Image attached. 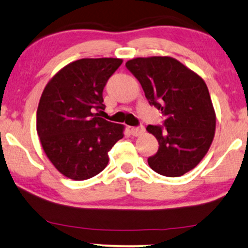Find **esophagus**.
<instances>
[{
	"label": "esophagus",
	"instance_id": "obj_1",
	"mask_svg": "<svg viewBox=\"0 0 248 248\" xmlns=\"http://www.w3.org/2000/svg\"><path fill=\"white\" fill-rule=\"evenodd\" d=\"M131 133H132L133 137H139V136H141V134L145 133V127H143V126L132 127V129H131Z\"/></svg>",
	"mask_w": 248,
	"mask_h": 248
}]
</instances>
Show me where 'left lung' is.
<instances>
[{"label":"left lung","mask_w":248,"mask_h":248,"mask_svg":"<svg viewBox=\"0 0 248 248\" xmlns=\"http://www.w3.org/2000/svg\"><path fill=\"white\" fill-rule=\"evenodd\" d=\"M126 68L141 84L149 103L166 117L164 127L148 125L158 151L148 158L155 172L179 177L200 163L212 145L216 114L208 87L198 73L173 57H137Z\"/></svg>","instance_id":"8db88e82"}]
</instances>
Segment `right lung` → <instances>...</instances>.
Listing matches in <instances>:
<instances>
[{"label":"right lung","mask_w":248,"mask_h":248,"mask_svg":"<svg viewBox=\"0 0 248 248\" xmlns=\"http://www.w3.org/2000/svg\"><path fill=\"white\" fill-rule=\"evenodd\" d=\"M122 59H81L55 73L46 85L36 111V132L53 166L73 180L96 176L108 153L123 138L125 126L99 117L102 92Z\"/></svg>","instance_id":"obj_1"}]
</instances>
